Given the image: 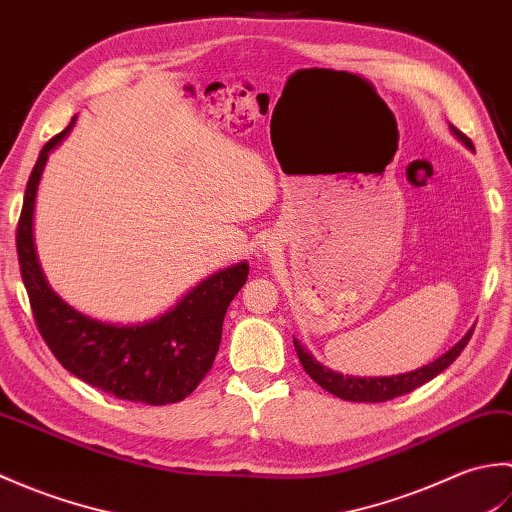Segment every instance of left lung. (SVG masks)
<instances>
[{
  "label": "left lung",
  "instance_id": "1",
  "mask_svg": "<svg viewBox=\"0 0 512 512\" xmlns=\"http://www.w3.org/2000/svg\"><path fill=\"white\" fill-rule=\"evenodd\" d=\"M449 129L462 145L473 149V143L460 132V129H455L453 125H449ZM471 334H473V328L466 332L449 352H444L433 363L413 369V372L396 374V376H350V374L343 376L341 372H334V369L321 365L297 339L292 341H295V350L299 354L303 369H306L314 383L321 385L325 391H330V394L339 396L343 400H352V402H385L391 398H398L402 394H409V391L418 389L420 385L429 383L431 378H436L440 372H444V369H447L455 358L460 356L466 343H469Z\"/></svg>",
  "mask_w": 512,
  "mask_h": 512
}]
</instances>
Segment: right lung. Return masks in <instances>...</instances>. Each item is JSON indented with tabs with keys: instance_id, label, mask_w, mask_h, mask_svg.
I'll return each instance as SVG.
<instances>
[{
	"instance_id": "right-lung-1",
	"label": "right lung",
	"mask_w": 512,
	"mask_h": 512,
	"mask_svg": "<svg viewBox=\"0 0 512 512\" xmlns=\"http://www.w3.org/2000/svg\"><path fill=\"white\" fill-rule=\"evenodd\" d=\"M72 123L41 149L30 173L17 226L21 279L37 328L57 361L76 378L121 400L169 405L187 398L209 372L220 350L222 323L248 277L237 262L204 277L169 310L143 323H107L65 303L43 275L32 217L48 156L72 132Z\"/></svg>"
}]
</instances>
